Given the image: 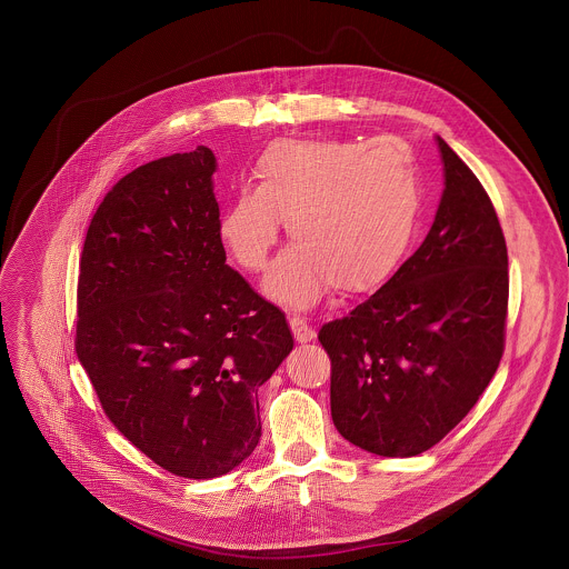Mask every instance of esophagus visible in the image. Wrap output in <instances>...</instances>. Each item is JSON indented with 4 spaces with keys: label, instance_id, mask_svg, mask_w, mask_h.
Returning <instances> with one entry per match:
<instances>
[{
    "label": "esophagus",
    "instance_id": "34e87169",
    "mask_svg": "<svg viewBox=\"0 0 569 569\" xmlns=\"http://www.w3.org/2000/svg\"><path fill=\"white\" fill-rule=\"evenodd\" d=\"M290 329H292V336H295L297 342H310L316 338L315 327L303 316H292L290 318Z\"/></svg>",
    "mask_w": 569,
    "mask_h": 569
}]
</instances>
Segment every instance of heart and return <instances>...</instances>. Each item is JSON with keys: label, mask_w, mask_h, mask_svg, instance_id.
<instances>
[{"label": "heart", "mask_w": 569, "mask_h": 569, "mask_svg": "<svg viewBox=\"0 0 569 569\" xmlns=\"http://www.w3.org/2000/svg\"><path fill=\"white\" fill-rule=\"evenodd\" d=\"M254 181L224 207L218 236L244 270L259 272L286 218L297 244L274 259L263 292L297 310L312 308L331 286L340 295L378 288L421 213L415 159L390 137L274 141L259 154Z\"/></svg>", "instance_id": "heart-1"}]
</instances>
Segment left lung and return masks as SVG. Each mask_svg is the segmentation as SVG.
<instances>
[{
  "instance_id": "1",
  "label": "left lung",
  "mask_w": 569,
  "mask_h": 569,
  "mask_svg": "<svg viewBox=\"0 0 569 569\" xmlns=\"http://www.w3.org/2000/svg\"><path fill=\"white\" fill-rule=\"evenodd\" d=\"M445 190L430 233L345 318L322 325L331 419L356 447L417 456L453 430L505 351L508 254L476 174L437 137Z\"/></svg>"
}]
</instances>
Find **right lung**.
Here are the masks:
<instances>
[{"label":"right lung","instance_id":"add662e5","mask_svg":"<svg viewBox=\"0 0 569 569\" xmlns=\"http://www.w3.org/2000/svg\"><path fill=\"white\" fill-rule=\"evenodd\" d=\"M207 146L150 161L100 202L82 249L76 353L111 423L159 467L207 480L259 437L286 316L227 263Z\"/></svg>","mask_w":569,"mask_h":569}]
</instances>
